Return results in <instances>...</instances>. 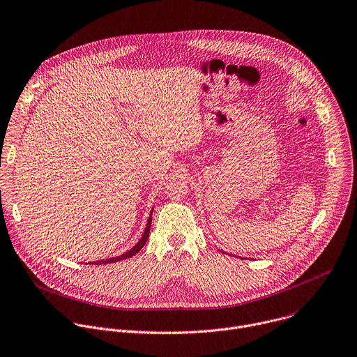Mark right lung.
<instances>
[{"label":"right lung","mask_w":357,"mask_h":357,"mask_svg":"<svg viewBox=\"0 0 357 357\" xmlns=\"http://www.w3.org/2000/svg\"><path fill=\"white\" fill-rule=\"evenodd\" d=\"M153 214V213H151ZM150 228H151V215H150V218H149V221H147V227H146V229H144V234H143V236H142V240L137 243V245H135L132 250H129L128 252H125V254H122L121 257H114V258H109V259H103V261H98V262H93V265H103V264H113V262H119V261H123V259H128V258H132L133 255H136L144 245H146V243H147V240H149V234H150ZM89 264H92V262H89Z\"/></svg>","instance_id":"add662e5"}]
</instances>
